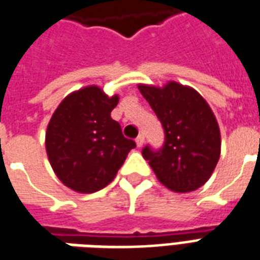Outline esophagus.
Listing matches in <instances>:
<instances>
[{
	"mask_svg": "<svg viewBox=\"0 0 260 260\" xmlns=\"http://www.w3.org/2000/svg\"><path fill=\"white\" fill-rule=\"evenodd\" d=\"M143 143H145V136L141 134V135L136 138V145H138V147H142L143 146Z\"/></svg>",
	"mask_w": 260,
	"mask_h": 260,
	"instance_id": "1",
	"label": "esophagus"
}]
</instances>
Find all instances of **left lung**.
<instances>
[{"label": "left lung", "mask_w": 260, "mask_h": 260, "mask_svg": "<svg viewBox=\"0 0 260 260\" xmlns=\"http://www.w3.org/2000/svg\"><path fill=\"white\" fill-rule=\"evenodd\" d=\"M164 129L160 149L146 145L142 154L158 181L174 192H191L206 182L220 157V129L205 99L177 82L164 87L139 85Z\"/></svg>", "instance_id": "1"}]
</instances>
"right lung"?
I'll use <instances>...</instances> for the list:
<instances>
[{
	"label": "right lung",
	"mask_w": 260,
	"mask_h": 260,
	"mask_svg": "<svg viewBox=\"0 0 260 260\" xmlns=\"http://www.w3.org/2000/svg\"><path fill=\"white\" fill-rule=\"evenodd\" d=\"M118 96L108 97L97 86L71 93L50 119L46 149L59 181L82 193L107 186L124 164L132 139L111 118Z\"/></svg>",
	"instance_id": "right-lung-1"
}]
</instances>
